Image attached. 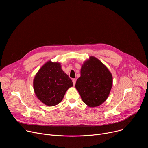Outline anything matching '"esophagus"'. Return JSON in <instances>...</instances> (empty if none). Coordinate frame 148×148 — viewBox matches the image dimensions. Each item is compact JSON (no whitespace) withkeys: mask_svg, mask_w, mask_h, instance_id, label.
Instances as JSON below:
<instances>
[{"mask_svg":"<svg viewBox=\"0 0 148 148\" xmlns=\"http://www.w3.org/2000/svg\"><path fill=\"white\" fill-rule=\"evenodd\" d=\"M72 81H73V82L74 86H75V82H76V79H72Z\"/></svg>","mask_w":148,"mask_h":148,"instance_id":"esophagus-1","label":"esophagus"}]
</instances>
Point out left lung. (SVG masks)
Masks as SVG:
<instances>
[{
    "label": "left lung",
    "instance_id": "left-lung-1",
    "mask_svg": "<svg viewBox=\"0 0 148 148\" xmlns=\"http://www.w3.org/2000/svg\"><path fill=\"white\" fill-rule=\"evenodd\" d=\"M112 81L108 69L97 58L90 56L81 66L75 88L84 103L90 107H96L108 98Z\"/></svg>",
    "mask_w": 148,
    "mask_h": 148
}]
</instances>
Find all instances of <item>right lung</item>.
Segmentation results:
<instances>
[{
    "mask_svg": "<svg viewBox=\"0 0 148 148\" xmlns=\"http://www.w3.org/2000/svg\"><path fill=\"white\" fill-rule=\"evenodd\" d=\"M73 82L61 69V63L48 61L35 75L33 88L37 98L47 106L58 104Z\"/></svg>",
    "mask_w": 148,
    "mask_h": 148,
    "instance_id": "1",
    "label": "right lung"
}]
</instances>
